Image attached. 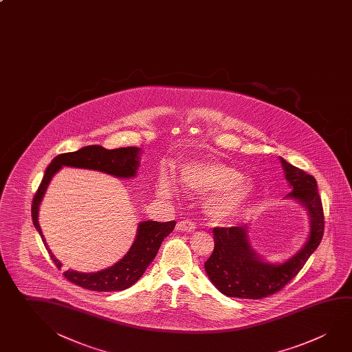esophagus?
Listing matches in <instances>:
<instances>
[{
    "mask_svg": "<svg viewBox=\"0 0 352 352\" xmlns=\"http://www.w3.org/2000/svg\"><path fill=\"white\" fill-rule=\"evenodd\" d=\"M195 228H197L195 222L188 220V219L179 222L178 225H177V230L184 231V232H192V231H195Z\"/></svg>",
    "mask_w": 352,
    "mask_h": 352,
    "instance_id": "obj_1",
    "label": "esophagus"
}]
</instances>
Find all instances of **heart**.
<instances>
[{"label":"heart","mask_w":352,"mask_h":352,"mask_svg":"<svg viewBox=\"0 0 352 352\" xmlns=\"http://www.w3.org/2000/svg\"><path fill=\"white\" fill-rule=\"evenodd\" d=\"M179 183L192 194L206 195L205 212L212 221L226 222L241 215L252 203L256 185L243 177L240 169L217 160H201L185 163L179 170ZM158 192L170 199L177 192L173 179L163 174Z\"/></svg>","instance_id":"heart-1"}]
</instances>
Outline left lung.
Returning <instances> with one entry per match:
<instances>
[{"label":"left lung","mask_w":352,"mask_h":352,"mask_svg":"<svg viewBox=\"0 0 352 352\" xmlns=\"http://www.w3.org/2000/svg\"><path fill=\"white\" fill-rule=\"evenodd\" d=\"M289 194L284 199L302 205L309 217L305 243L289 258L271 262L254 251L250 240V223L234 228H214L215 247L205 262L210 282L223 296L240 299H261L274 294L296 277L320 245L324 234V212L314 177L279 157Z\"/></svg>","instance_id":"8db88e82"}]
</instances>
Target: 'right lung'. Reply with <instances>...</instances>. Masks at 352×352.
Instances as JSON below:
<instances>
[{
    "instance_id": "obj_1",
    "label": "right lung",
    "mask_w": 352,
    "mask_h": 352,
    "mask_svg": "<svg viewBox=\"0 0 352 352\" xmlns=\"http://www.w3.org/2000/svg\"><path fill=\"white\" fill-rule=\"evenodd\" d=\"M141 155L142 149L138 147H124L109 151L101 146H87L76 152L58 155L45 169L43 180L33 199L32 219L34 228H37L38 234H41L47 251L50 252V257L58 268H62V262L58 261L50 251L38 221L39 206L48 189L50 180L63 167L91 169L110 174L116 178H135L140 168ZM175 221H141L137 226L136 237L130 250L115 265L90 273L68 270L63 274L72 283L80 285L85 289L95 292H120L127 289L142 277L147 267L157 256L162 242L173 231Z\"/></svg>"
}]
</instances>
